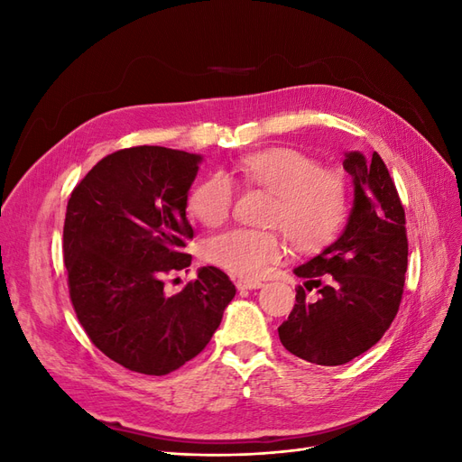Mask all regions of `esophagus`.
<instances>
[{"instance_id": "esophagus-1", "label": "esophagus", "mask_w": 462, "mask_h": 462, "mask_svg": "<svg viewBox=\"0 0 462 462\" xmlns=\"http://www.w3.org/2000/svg\"><path fill=\"white\" fill-rule=\"evenodd\" d=\"M235 287L239 291H246V289H260L262 282H256V279H236Z\"/></svg>"}]
</instances>
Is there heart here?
<instances>
[{
    "label": "heart",
    "instance_id": "1",
    "mask_svg": "<svg viewBox=\"0 0 462 462\" xmlns=\"http://www.w3.org/2000/svg\"><path fill=\"white\" fill-rule=\"evenodd\" d=\"M246 187L273 194L268 223L285 231L299 253H318L337 239L351 208L343 171L321 163L299 148L273 146L246 153L236 162ZM235 190L226 173H209L189 192L187 208L206 227H217L231 214ZM285 236L279 229L236 227L204 245V258L239 277H258L282 260Z\"/></svg>",
    "mask_w": 462,
    "mask_h": 462
}]
</instances>
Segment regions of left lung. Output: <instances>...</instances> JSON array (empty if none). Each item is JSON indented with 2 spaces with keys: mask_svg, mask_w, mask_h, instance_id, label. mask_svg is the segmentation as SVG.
Returning <instances> with one entry per match:
<instances>
[{
  "mask_svg": "<svg viewBox=\"0 0 462 462\" xmlns=\"http://www.w3.org/2000/svg\"><path fill=\"white\" fill-rule=\"evenodd\" d=\"M355 183V206L343 235L295 273L297 302L277 328L291 355L319 366H341L383 337L399 312L409 241L407 219L380 153L343 162ZM314 288L319 297H305Z\"/></svg>",
  "mask_w": 462,
  "mask_h": 462,
  "instance_id": "1",
  "label": "left lung"
}]
</instances>
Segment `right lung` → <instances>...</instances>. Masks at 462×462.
<instances>
[{"instance_id": "1", "label": "right lung", "mask_w": 462, "mask_h": 462, "mask_svg": "<svg viewBox=\"0 0 462 462\" xmlns=\"http://www.w3.org/2000/svg\"><path fill=\"white\" fill-rule=\"evenodd\" d=\"M200 156L133 146L102 158L73 189L63 226L69 297L88 339L117 365L165 375L204 351L235 297L206 265L177 295L163 275L187 270V197Z\"/></svg>"}]
</instances>
